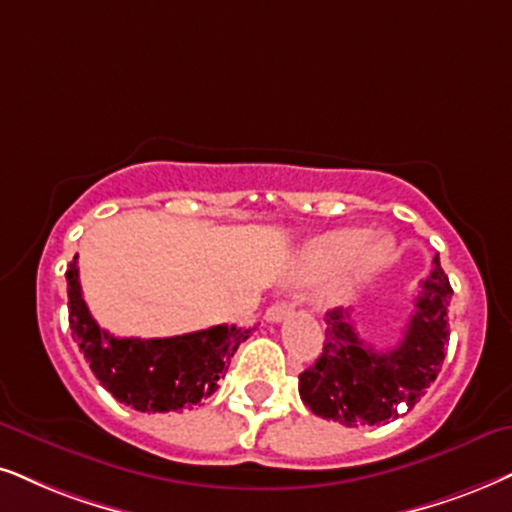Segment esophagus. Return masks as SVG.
I'll return each instance as SVG.
<instances>
[{
    "mask_svg": "<svg viewBox=\"0 0 512 512\" xmlns=\"http://www.w3.org/2000/svg\"><path fill=\"white\" fill-rule=\"evenodd\" d=\"M293 312V304H288V302H276V304H271V307L267 309V314H264V319H267L269 323H278V321H283L286 319V316Z\"/></svg>",
    "mask_w": 512,
    "mask_h": 512,
    "instance_id": "1",
    "label": "esophagus"
}]
</instances>
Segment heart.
<instances>
[{"label": "heart", "mask_w": 512, "mask_h": 512, "mask_svg": "<svg viewBox=\"0 0 512 512\" xmlns=\"http://www.w3.org/2000/svg\"><path fill=\"white\" fill-rule=\"evenodd\" d=\"M392 238L385 234L368 236L364 229H335L321 234L304 248L290 267V281L307 286L320 283L319 304L340 307L357 295V290L383 267Z\"/></svg>", "instance_id": "obj_1"}]
</instances>
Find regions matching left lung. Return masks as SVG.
<instances>
[{"instance_id": "1", "label": "left lung", "mask_w": 512, "mask_h": 512, "mask_svg": "<svg viewBox=\"0 0 512 512\" xmlns=\"http://www.w3.org/2000/svg\"><path fill=\"white\" fill-rule=\"evenodd\" d=\"M430 276L420 283L404 340L394 349L378 352L354 331L349 312L326 314V340L314 366L300 373L304 406L321 418L347 425H375L416 406L435 383L449 345V286L439 257L432 260ZM406 413V412H405Z\"/></svg>"}]
</instances>
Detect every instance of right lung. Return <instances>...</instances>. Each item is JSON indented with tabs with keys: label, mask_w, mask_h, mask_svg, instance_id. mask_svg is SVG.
<instances>
[{
	"label": "right lung",
	"mask_w": 512,
	"mask_h": 512,
	"mask_svg": "<svg viewBox=\"0 0 512 512\" xmlns=\"http://www.w3.org/2000/svg\"><path fill=\"white\" fill-rule=\"evenodd\" d=\"M68 321L96 380L137 411L193 409L217 390L229 361L252 328L212 326L174 338H115L99 328L82 300L77 257L66 271Z\"/></svg>",
	"instance_id": "add662e5"
}]
</instances>
